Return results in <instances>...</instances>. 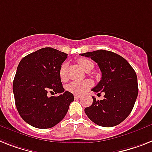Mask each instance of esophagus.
I'll return each mask as SVG.
<instances>
[{"mask_svg": "<svg viewBox=\"0 0 152 152\" xmlns=\"http://www.w3.org/2000/svg\"><path fill=\"white\" fill-rule=\"evenodd\" d=\"M80 98H81V96H78V95H75V99H79Z\"/></svg>", "mask_w": 152, "mask_h": 152, "instance_id": "1", "label": "esophagus"}]
</instances>
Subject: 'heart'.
Segmentation results:
<instances>
[{"mask_svg":"<svg viewBox=\"0 0 152 152\" xmlns=\"http://www.w3.org/2000/svg\"><path fill=\"white\" fill-rule=\"evenodd\" d=\"M79 66L85 71H87L88 69L91 67H93V63L91 61L85 58H80L77 61ZM66 69H67V65L62 64V66L60 68V77L61 80H65L66 79ZM92 83L90 80H85L81 81H71L67 85V89L71 93L76 94V95H81L85 93L91 87Z\"/></svg>","mask_w":152,"mask_h":152,"instance_id":"1","label":"heart"}]
</instances>
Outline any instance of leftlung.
<instances>
[{
    "mask_svg": "<svg viewBox=\"0 0 152 152\" xmlns=\"http://www.w3.org/2000/svg\"><path fill=\"white\" fill-rule=\"evenodd\" d=\"M98 64L102 78L91 91L105 92L104 99L96 100L85 109L88 117L96 124L105 127L116 126L132 111L138 94L137 77L134 70L120 55L111 51L96 50L81 53Z\"/></svg>",
    "mask_w": 152,
    "mask_h": 152,
    "instance_id": "8db88e82",
    "label": "left lung"
}]
</instances>
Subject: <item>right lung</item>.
<instances>
[{"instance_id":"obj_1","label":"right lung","mask_w":152,"mask_h":152,"mask_svg":"<svg viewBox=\"0 0 152 152\" xmlns=\"http://www.w3.org/2000/svg\"><path fill=\"white\" fill-rule=\"evenodd\" d=\"M67 54L46 47L21 60L13 81L18 112L31 126L39 129L54 126L64 118L73 94L64 91L60 68ZM61 94L48 97L47 94Z\"/></svg>"}]
</instances>
